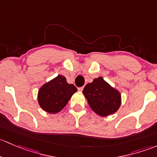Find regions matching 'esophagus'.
Segmentation results:
<instances>
[{
    "mask_svg": "<svg viewBox=\"0 0 157 157\" xmlns=\"http://www.w3.org/2000/svg\"><path fill=\"white\" fill-rule=\"evenodd\" d=\"M83 88H84V87H81V88H78V90H79V91H82V90H83Z\"/></svg>",
    "mask_w": 157,
    "mask_h": 157,
    "instance_id": "esophagus-1",
    "label": "esophagus"
}]
</instances>
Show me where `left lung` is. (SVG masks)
<instances>
[{"label":"left lung","mask_w":157,"mask_h":157,"mask_svg":"<svg viewBox=\"0 0 157 157\" xmlns=\"http://www.w3.org/2000/svg\"><path fill=\"white\" fill-rule=\"evenodd\" d=\"M83 94L92 110L105 117L115 113L121 105V94L102 77L94 78L84 88Z\"/></svg>","instance_id":"8db88e82"}]
</instances>
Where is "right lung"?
<instances>
[{"label": "right lung", "instance_id": "obj_1", "mask_svg": "<svg viewBox=\"0 0 157 157\" xmlns=\"http://www.w3.org/2000/svg\"><path fill=\"white\" fill-rule=\"evenodd\" d=\"M76 91L75 85L68 83L63 75H58L44 84L38 90V104L48 113H57L65 107Z\"/></svg>", "mask_w": 157, "mask_h": 157}]
</instances>
